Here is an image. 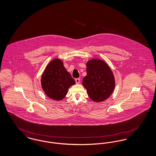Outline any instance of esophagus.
I'll return each mask as SVG.
<instances>
[{
  "label": "esophagus",
  "mask_w": 156,
  "mask_h": 156,
  "mask_svg": "<svg viewBox=\"0 0 156 156\" xmlns=\"http://www.w3.org/2000/svg\"><path fill=\"white\" fill-rule=\"evenodd\" d=\"M75 80L76 83H80V78H76Z\"/></svg>",
  "instance_id": "34e87169"
}]
</instances>
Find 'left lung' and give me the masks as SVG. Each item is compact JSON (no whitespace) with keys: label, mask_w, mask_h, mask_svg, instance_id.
I'll use <instances>...</instances> for the list:
<instances>
[{"label":"left lung","mask_w":156,"mask_h":156,"mask_svg":"<svg viewBox=\"0 0 156 156\" xmlns=\"http://www.w3.org/2000/svg\"><path fill=\"white\" fill-rule=\"evenodd\" d=\"M87 75L82 81L89 98L96 102L104 101L113 92L115 81L109 66L102 60L93 59L87 63Z\"/></svg>","instance_id":"obj_1"}]
</instances>
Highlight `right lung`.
Here are the masks:
<instances>
[{
  "label": "right lung",
  "instance_id": "obj_1",
  "mask_svg": "<svg viewBox=\"0 0 156 156\" xmlns=\"http://www.w3.org/2000/svg\"><path fill=\"white\" fill-rule=\"evenodd\" d=\"M41 82L46 95L57 101L66 97L68 88L75 83L63 62L58 59H53L45 68Z\"/></svg>",
  "mask_w": 156,
  "mask_h": 156
}]
</instances>
